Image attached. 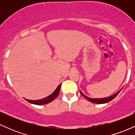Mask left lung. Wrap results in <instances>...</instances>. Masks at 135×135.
Wrapping results in <instances>:
<instances>
[{
	"mask_svg": "<svg viewBox=\"0 0 135 135\" xmlns=\"http://www.w3.org/2000/svg\"><path fill=\"white\" fill-rule=\"evenodd\" d=\"M122 89H120V90H119L118 92L117 93L113 94V95L110 96V97H108L107 98H89V97H86V95H84V94L80 91V94H81V95H83V97L87 99L88 101L92 102V103H97V104H103V103H108V102H110L111 100H112L114 98L117 97V95L119 93V92L122 90Z\"/></svg>",
	"mask_w": 135,
	"mask_h": 135,
	"instance_id": "8db88e82",
	"label": "left lung"
}]
</instances>
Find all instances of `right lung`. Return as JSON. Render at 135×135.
Listing matches in <instances>:
<instances>
[{"mask_svg":"<svg viewBox=\"0 0 135 135\" xmlns=\"http://www.w3.org/2000/svg\"><path fill=\"white\" fill-rule=\"evenodd\" d=\"M61 84H60L57 87L56 90L54 91L53 93L51 94H50L48 97L44 98L43 99H41V100H26L29 103H32V104L35 105H42L44 104H47V103H50L51 102H52L54 99H55L56 98L58 97L59 94V92H60V87H61Z\"/></svg>","mask_w":135,"mask_h":135,"instance_id":"right-lung-1","label":"right lung"}]
</instances>
